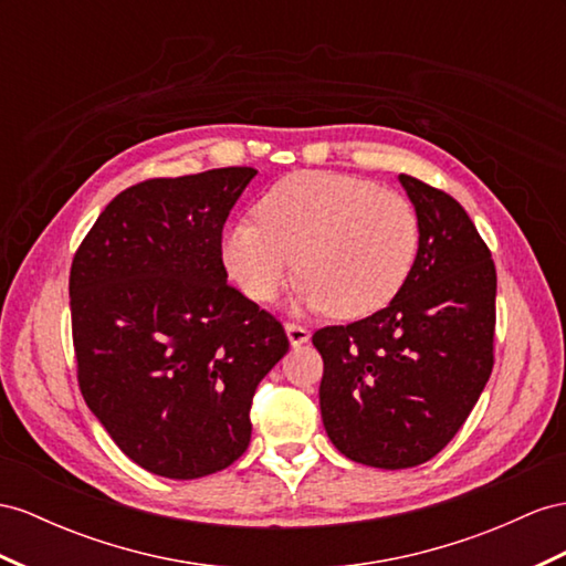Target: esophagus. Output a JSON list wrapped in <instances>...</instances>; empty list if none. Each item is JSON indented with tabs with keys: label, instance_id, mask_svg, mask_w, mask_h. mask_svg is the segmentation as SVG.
<instances>
[{
	"label": "esophagus",
	"instance_id": "34e87169",
	"mask_svg": "<svg viewBox=\"0 0 566 566\" xmlns=\"http://www.w3.org/2000/svg\"><path fill=\"white\" fill-rule=\"evenodd\" d=\"M284 329H286V337H289V342H292V346H301L311 339V329L298 325V323H286Z\"/></svg>",
	"mask_w": 566,
	"mask_h": 566
}]
</instances>
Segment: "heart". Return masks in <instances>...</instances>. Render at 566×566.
I'll return each mask as SVG.
<instances>
[{
    "label": "heart",
    "instance_id": "b5f03b06",
    "mask_svg": "<svg viewBox=\"0 0 566 566\" xmlns=\"http://www.w3.org/2000/svg\"><path fill=\"white\" fill-rule=\"evenodd\" d=\"M255 222L231 224L220 245L229 280L270 303L292 274L301 306L358 321L385 308L416 265L421 227L411 202L364 177L296 171L255 202Z\"/></svg>",
    "mask_w": 566,
    "mask_h": 566
}]
</instances>
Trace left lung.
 <instances>
[{
	"label": "left lung",
	"instance_id": "left-lung-1",
	"mask_svg": "<svg viewBox=\"0 0 566 566\" xmlns=\"http://www.w3.org/2000/svg\"><path fill=\"white\" fill-rule=\"evenodd\" d=\"M421 227L416 265L389 306L313 335L321 413L344 457L411 469L454 438L492 373L497 272L459 202L399 174Z\"/></svg>",
	"mask_w": 566,
	"mask_h": 566
}]
</instances>
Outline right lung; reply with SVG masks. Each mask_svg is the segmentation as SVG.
Returning a JSON list of instances; mask_svg holds the SVG:
<instances>
[{"label":"right lung","instance_id":"add662e5","mask_svg":"<svg viewBox=\"0 0 566 566\" xmlns=\"http://www.w3.org/2000/svg\"><path fill=\"white\" fill-rule=\"evenodd\" d=\"M253 167L126 188L71 263L78 387L109 438L155 475L191 481L251 442L258 382L286 354L282 323L227 282L222 229Z\"/></svg>","mask_w":566,"mask_h":566}]
</instances>
